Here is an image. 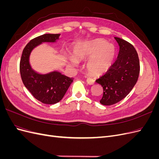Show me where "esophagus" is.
Listing matches in <instances>:
<instances>
[{
    "instance_id": "1",
    "label": "esophagus",
    "mask_w": 159,
    "mask_h": 159,
    "mask_svg": "<svg viewBox=\"0 0 159 159\" xmlns=\"http://www.w3.org/2000/svg\"><path fill=\"white\" fill-rule=\"evenodd\" d=\"M86 81H87V83L89 85H93L95 83V81L93 80V79L90 78H87V80H86Z\"/></svg>"
}]
</instances>
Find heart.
<instances>
[{
    "label": "heart",
    "instance_id": "b5f03b06",
    "mask_svg": "<svg viewBox=\"0 0 159 159\" xmlns=\"http://www.w3.org/2000/svg\"><path fill=\"white\" fill-rule=\"evenodd\" d=\"M106 41L102 39L91 41L81 48L76 50L74 57L76 60H81L97 54L89 62L88 70L93 74H103L111 66L115 54L114 46L110 44L106 45ZM75 60L71 57L70 60V64L75 66L77 61Z\"/></svg>",
    "mask_w": 159,
    "mask_h": 159
}]
</instances>
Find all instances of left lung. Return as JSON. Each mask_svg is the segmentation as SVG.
Instances as JSON below:
<instances>
[{
  "instance_id": "8db88e82",
  "label": "left lung",
  "mask_w": 159,
  "mask_h": 159,
  "mask_svg": "<svg viewBox=\"0 0 159 159\" xmlns=\"http://www.w3.org/2000/svg\"><path fill=\"white\" fill-rule=\"evenodd\" d=\"M119 46L117 58L106 73L95 81L103 87L100 103L111 105L124 99L136 84L140 63L134 46L126 40L115 37Z\"/></svg>"
}]
</instances>
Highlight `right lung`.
<instances>
[{"mask_svg": "<svg viewBox=\"0 0 159 159\" xmlns=\"http://www.w3.org/2000/svg\"><path fill=\"white\" fill-rule=\"evenodd\" d=\"M60 34H46L28 43L23 50L20 61V72L22 82L34 98L45 104H55L63 98L73 81V78L58 71L39 74L34 71L29 64L31 51L42 42H54Z\"/></svg>", "mask_w": 159, "mask_h": 159, "instance_id": "add662e5", "label": "right lung"}]
</instances>
